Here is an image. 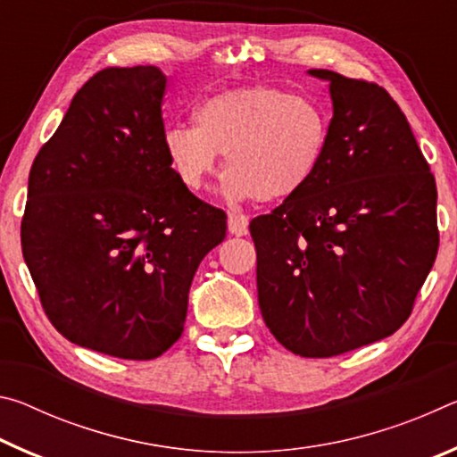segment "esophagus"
Listing matches in <instances>:
<instances>
[{"label":"esophagus","mask_w":457,"mask_h":457,"mask_svg":"<svg viewBox=\"0 0 457 457\" xmlns=\"http://www.w3.org/2000/svg\"><path fill=\"white\" fill-rule=\"evenodd\" d=\"M247 223H250V218H247V215L236 213V212H229L228 213V229H229V234L245 236L247 234Z\"/></svg>","instance_id":"esophagus-1"}]
</instances>
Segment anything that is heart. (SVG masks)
<instances>
[{
    "instance_id": "b5f03b06",
    "label": "heart",
    "mask_w": 457,
    "mask_h": 457,
    "mask_svg": "<svg viewBox=\"0 0 457 457\" xmlns=\"http://www.w3.org/2000/svg\"><path fill=\"white\" fill-rule=\"evenodd\" d=\"M193 119L195 127L175 122L163 133L169 165L189 191L204 187L218 154H226V195L282 201L308 187L327 154L324 108L278 88L223 90L201 100Z\"/></svg>"
}]
</instances>
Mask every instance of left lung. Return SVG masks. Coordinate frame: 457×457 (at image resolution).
<instances>
[{"mask_svg":"<svg viewBox=\"0 0 457 457\" xmlns=\"http://www.w3.org/2000/svg\"><path fill=\"white\" fill-rule=\"evenodd\" d=\"M330 135L314 179L250 221L258 303L278 343L327 359L389 337L439 247L437 189L389 92L332 71Z\"/></svg>","mask_w":457,"mask_h":457,"instance_id":"left-lung-1","label":"left lung"}]
</instances>
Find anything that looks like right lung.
Instances as JSON below:
<instances>
[{
	"instance_id": "1",
	"label": "right lung",
	"mask_w": 457,
	"mask_h": 457,
	"mask_svg": "<svg viewBox=\"0 0 457 457\" xmlns=\"http://www.w3.org/2000/svg\"><path fill=\"white\" fill-rule=\"evenodd\" d=\"M167 76L104 68L36 154L21 252L46 316L74 345L157 359L181 337L226 212L185 189L163 149Z\"/></svg>"
}]
</instances>
